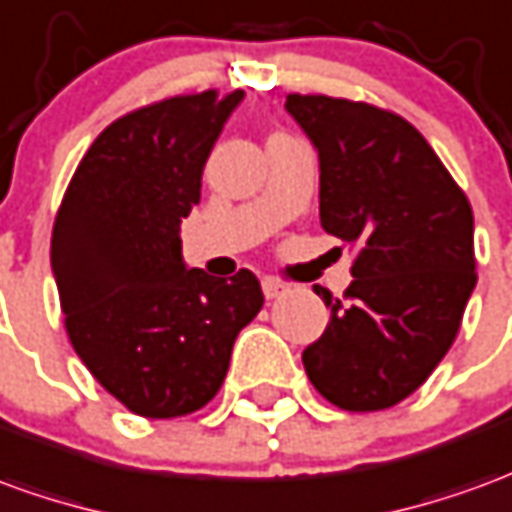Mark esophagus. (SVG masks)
<instances>
[{
  "mask_svg": "<svg viewBox=\"0 0 512 512\" xmlns=\"http://www.w3.org/2000/svg\"><path fill=\"white\" fill-rule=\"evenodd\" d=\"M285 291H288L285 282L274 280V277H266V280H263V293H266V299H277V296H282Z\"/></svg>",
  "mask_w": 512,
  "mask_h": 512,
  "instance_id": "34e87169",
  "label": "esophagus"
}]
</instances>
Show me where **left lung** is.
<instances>
[{
    "label": "left lung",
    "mask_w": 512,
    "mask_h": 512,
    "mask_svg": "<svg viewBox=\"0 0 512 512\" xmlns=\"http://www.w3.org/2000/svg\"><path fill=\"white\" fill-rule=\"evenodd\" d=\"M318 149L321 227L355 249L343 299L302 352L313 388L352 413L399 405L455 343L477 285L474 213L424 135L391 110L288 94Z\"/></svg>",
    "instance_id": "obj_1"
}]
</instances>
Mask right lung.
<instances>
[{
  "instance_id": "obj_1",
  "label": "right lung",
  "mask_w": 512,
  "mask_h": 512,
  "mask_svg": "<svg viewBox=\"0 0 512 512\" xmlns=\"http://www.w3.org/2000/svg\"><path fill=\"white\" fill-rule=\"evenodd\" d=\"M244 91L171 96L99 132L52 227L66 332L96 382L144 418L205 407L238 332L260 313V282L216 280L182 263L180 224L199 205L202 169Z\"/></svg>"
}]
</instances>
